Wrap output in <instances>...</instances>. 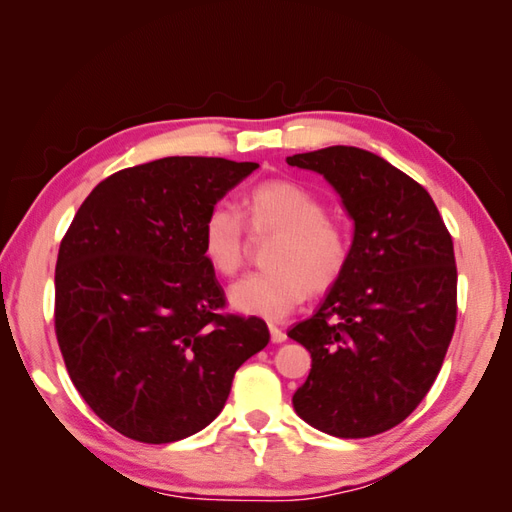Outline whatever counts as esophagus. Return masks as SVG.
<instances>
[{
    "label": "esophagus",
    "instance_id": "esophagus-1",
    "mask_svg": "<svg viewBox=\"0 0 512 512\" xmlns=\"http://www.w3.org/2000/svg\"><path fill=\"white\" fill-rule=\"evenodd\" d=\"M268 330H270V339H273V343H284L288 336H286V332L279 328V325H275V323H268Z\"/></svg>",
    "mask_w": 512,
    "mask_h": 512
}]
</instances>
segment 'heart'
<instances>
[{
  "label": "heart",
  "mask_w": 512,
  "mask_h": 512,
  "mask_svg": "<svg viewBox=\"0 0 512 512\" xmlns=\"http://www.w3.org/2000/svg\"><path fill=\"white\" fill-rule=\"evenodd\" d=\"M255 237H275L264 273L250 275L228 292L231 306L253 317L284 319L308 297L339 281L352 257L350 231L330 220L323 200L292 180H266L244 198ZM202 253L213 270L233 277L244 266L246 233L231 204H215L202 224Z\"/></svg>",
  "instance_id": "1"
}]
</instances>
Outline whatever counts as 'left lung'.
<instances>
[{
  "mask_svg": "<svg viewBox=\"0 0 512 512\" xmlns=\"http://www.w3.org/2000/svg\"><path fill=\"white\" fill-rule=\"evenodd\" d=\"M286 162L321 173L354 220L345 275L288 330L312 356L292 405L330 436H376L420 405L449 350L453 239L427 189L372 151L334 145Z\"/></svg>",
  "mask_w": 512,
  "mask_h": 512,
  "instance_id": "8db88e82",
  "label": "left lung"
}]
</instances>
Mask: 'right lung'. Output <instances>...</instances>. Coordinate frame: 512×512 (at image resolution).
Here are the masks:
<instances>
[{"label": "right lung", "mask_w": 512, "mask_h": 512, "mask_svg": "<svg viewBox=\"0 0 512 512\" xmlns=\"http://www.w3.org/2000/svg\"><path fill=\"white\" fill-rule=\"evenodd\" d=\"M257 162L171 156L96 184L61 239L54 332L83 400L112 429L167 444L224 409L233 376L270 341L224 314L202 253L204 217Z\"/></svg>", "instance_id": "add662e5"}]
</instances>
